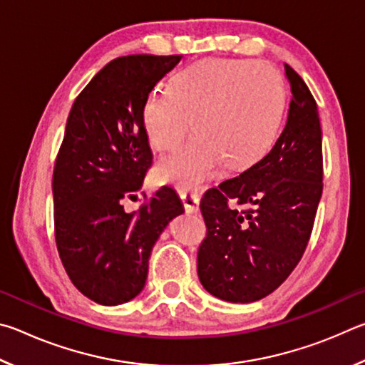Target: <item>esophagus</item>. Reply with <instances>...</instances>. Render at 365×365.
Here are the masks:
<instances>
[{"instance_id": "1", "label": "esophagus", "mask_w": 365, "mask_h": 365, "mask_svg": "<svg viewBox=\"0 0 365 365\" xmlns=\"http://www.w3.org/2000/svg\"><path fill=\"white\" fill-rule=\"evenodd\" d=\"M178 195H180V200L183 202L185 211L190 212V214L197 212V209H200V195H197L196 191L180 190V191H178Z\"/></svg>"}]
</instances>
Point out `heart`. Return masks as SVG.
I'll use <instances>...</instances> for the list:
<instances>
[{
	"instance_id": "heart-1",
	"label": "heart",
	"mask_w": 365,
	"mask_h": 365,
	"mask_svg": "<svg viewBox=\"0 0 365 365\" xmlns=\"http://www.w3.org/2000/svg\"><path fill=\"white\" fill-rule=\"evenodd\" d=\"M287 93L279 72L264 63L205 59L170 80L169 91H151L141 120L154 150L172 151L195 120L197 133L158 165L160 182L193 190L225 160L233 170L257 164L279 138Z\"/></svg>"
}]
</instances>
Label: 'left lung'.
<instances>
[{
  "instance_id": "left-lung-1",
  "label": "left lung",
  "mask_w": 365,
  "mask_h": 365,
  "mask_svg": "<svg viewBox=\"0 0 365 365\" xmlns=\"http://www.w3.org/2000/svg\"><path fill=\"white\" fill-rule=\"evenodd\" d=\"M292 88L288 117L272 150L201 200L207 228L197 250V277L215 298L262 299L301 261L322 196V128L314 96L285 64ZM235 199L245 210L227 206Z\"/></svg>"
}]
</instances>
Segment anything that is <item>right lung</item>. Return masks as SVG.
Returning <instances> with one entry per match:
<instances>
[{"label": "right lung", "mask_w": 365, "mask_h": 365, "mask_svg": "<svg viewBox=\"0 0 365 365\" xmlns=\"http://www.w3.org/2000/svg\"><path fill=\"white\" fill-rule=\"evenodd\" d=\"M180 59L117 58L72 104L53 172L54 238L71 282L98 304H123L140 294L154 243L183 212L170 187L138 211H123V201L137 200L153 163L141 108Z\"/></svg>", "instance_id": "1"}]
</instances>
